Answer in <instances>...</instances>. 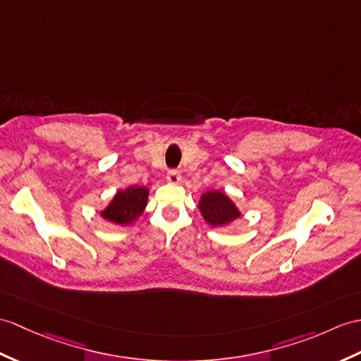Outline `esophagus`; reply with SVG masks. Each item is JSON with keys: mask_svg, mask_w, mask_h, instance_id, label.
Masks as SVG:
<instances>
[{"mask_svg": "<svg viewBox=\"0 0 361 361\" xmlns=\"http://www.w3.org/2000/svg\"><path fill=\"white\" fill-rule=\"evenodd\" d=\"M166 180H167V183H171V184H178L180 180H181V175H180L178 171H169V172H167Z\"/></svg>", "mask_w": 361, "mask_h": 361, "instance_id": "34e87169", "label": "esophagus"}]
</instances>
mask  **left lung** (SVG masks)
I'll use <instances>...</instances> for the list:
<instances>
[{
	"instance_id": "obj_1",
	"label": "left lung",
	"mask_w": 361,
	"mask_h": 361,
	"mask_svg": "<svg viewBox=\"0 0 361 361\" xmlns=\"http://www.w3.org/2000/svg\"><path fill=\"white\" fill-rule=\"evenodd\" d=\"M198 211L211 228H226V226L232 224L243 216L235 201L226 192L219 189L207 190L204 194H201Z\"/></svg>"
}]
</instances>
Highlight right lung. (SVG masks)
<instances>
[{
    "mask_svg": "<svg viewBox=\"0 0 361 361\" xmlns=\"http://www.w3.org/2000/svg\"><path fill=\"white\" fill-rule=\"evenodd\" d=\"M149 200V189L146 186H132L116 190L109 204L99 211V216L116 226L135 224L145 212Z\"/></svg>",
    "mask_w": 361,
    "mask_h": 361,
    "instance_id": "1",
    "label": "right lung"
}]
</instances>
